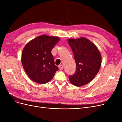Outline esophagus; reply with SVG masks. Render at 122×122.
<instances>
[{
	"mask_svg": "<svg viewBox=\"0 0 122 122\" xmlns=\"http://www.w3.org/2000/svg\"><path fill=\"white\" fill-rule=\"evenodd\" d=\"M63 65H59V69L60 70H62L63 69Z\"/></svg>",
	"mask_w": 122,
	"mask_h": 122,
	"instance_id": "34e87169",
	"label": "esophagus"
}]
</instances>
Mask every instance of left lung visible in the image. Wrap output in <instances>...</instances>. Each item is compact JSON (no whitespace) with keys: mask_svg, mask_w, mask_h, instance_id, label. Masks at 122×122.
Segmentation results:
<instances>
[{"mask_svg":"<svg viewBox=\"0 0 122 122\" xmlns=\"http://www.w3.org/2000/svg\"><path fill=\"white\" fill-rule=\"evenodd\" d=\"M68 42L73 53L76 63L75 73L69 76L70 82L81 86L93 79L102 63L101 54L95 45L85 38L69 39Z\"/></svg>","mask_w":122,"mask_h":122,"instance_id":"8db88e82","label":"left lung"}]
</instances>
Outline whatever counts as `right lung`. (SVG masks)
Wrapping results in <instances>:
<instances>
[{
	"label": "right lung",
	"instance_id": "add662e5",
	"mask_svg": "<svg viewBox=\"0 0 122 122\" xmlns=\"http://www.w3.org/2000/svg\"><path fill=\"white\" fill-rule=\"evenodd\" d=\"M59 40L57 37L42 35L25 45L22 52L21 63L26 73L33 81L46 83L59 70L51 51Z\"/></svg>",
	"mask_w": 122,
	"mask_h": 122
}]
</instances>
